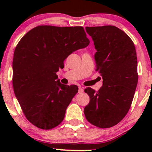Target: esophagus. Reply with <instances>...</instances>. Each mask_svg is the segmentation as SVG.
Wrapping results in <instances>:
<instances>
[{
	"label": "esophagus",
	"instance_id": "obj_1",
	"mask_svg": "<svg viewBox=\"0 0 152 152\" xmlns=\"http://www.w3.org/2000/svg\"><path fill=\"white\" fill-rule=\"evenodd\" d=\"M78 92L80 93H82L84 92V88H83V87H79Z\"/></svg>",
	"mask_w": 152,
	"mask_h": 152
}]
</instances>
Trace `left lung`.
<instances>
[{"instance_id":"obj_1","label":"left lung","mask_w":152,"mask_h":152,"mask_svg":"<svg viewBox=\"0 0 152 152\" xmlns=\"http://www.w3.org/2000/svg\"><path fill=\"white\" fill-rule=\"evenodd\" d=\"M92 37L96 70L103 79L97 91L86 88L90 102L84 115L99 128L115 126L125 117L134 98L137 83V57L134 44L125 32L113 26L86 27Z\"/></svg>"}]
</instances>
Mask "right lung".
<instances>
[{"mask_svg":"<svg viewBox=\"0 0 152 152\" xmlns=\"http://www.w3.org/2000/svg\"><path fill=\"white\" fill-rule=\"evenodd\" d=\"M84 28L40 26L26 33L14 53L13 88L25 116L41 129L63 121L76 93V85L56 80L57 72L70 54L88 46Z\"/></svg>","mask_w":152,"mask_h":152,"instance_id":"obj_1","label":"right lung"}]
</instances>
